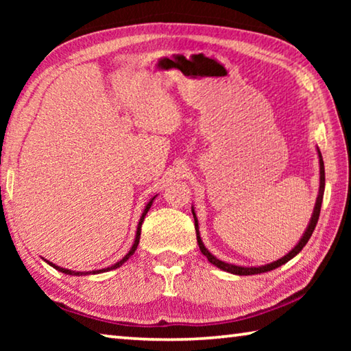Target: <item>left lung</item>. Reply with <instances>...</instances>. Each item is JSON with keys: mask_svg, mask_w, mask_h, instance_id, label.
Segmentation results:
<instances>
[{"mask_svg": "<svg viewBox=\"0 0 351 351\" xmlns=\"http://www.w3.org/2000/svg\"><path fill=\"white\" fill-rule=\"evenodd\" d=\"M317 156H319V195L316 198V204H314V210H313V215L310 223H308V228L305 229V234L302 235V239L299 240V243L291 249V251L283 255L282 258H278L276 261H272V263L268 265H263V266H237L232 263H226V261L218 260L215 255L210 254L209 249L204 246L203 240H201V235H199V226H198V219H197V213H195L193 207H192V213H193V218H195V230H197V241H198V246H199V251L203 252V255H206V258L210 261L213 266H217L221 271L226 272H230V274H235V276H254V274H261V272H268L278 268V266H282L289 261L291 258H294L297 254H299L304 246L310 240V237L314 232V228H316L317 224V219H319V213H320V206H322V199H324V190H325V169H324V159H322V153L317 148Z\"/></svg>", "mask_w": 351, "mask_h": 351, "instance_id": "obj_1", "label": "left lung"}]
</instances>
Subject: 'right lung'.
<instances>
[{
	"instance_id": "add662e5",
	"label": "right lung",
	"mask_w": 351,
	"mask_h": 351,
	"mask_svg": "<svg viewBox=\"0 0 351 351\" xmlns=\"http://www.w3.org/2000/svg\"><path fill=\"white\" fill-rule=\"evenodd\" d=\"M158 197V195H156ZM156 197H153L150 201H148L147 203V206H145V209H144V212H142V215H141V219H139V224H138V229H136V237H134V243H133V246H132V249H130L128 251V254L125 255V257H123L122 260H119L117 263H114L112 266H108V268H104V269H96V271H88V272H80V271H71V269H66V268H60V266H57L56 263H51V261H47V263H49L52 268H56L57 271H60V272H63V274H68V276H88V274H100V272H108V271H111V269H117V268H121V266L125 263V261L132 257V255L134 254V251L136 249H138V245H139V239H141V226H142V223H144V218H145V215H147V212L150 210V207H152V204H153V199L156 198Z\"/></svg>"
}]
</instances>
